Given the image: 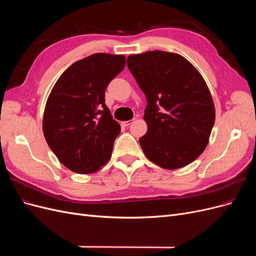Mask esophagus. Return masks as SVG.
<instances>
[{"instance_id":"esophagus-1","label":"esophagus","mask_w":256,"mask_h":256,"mask_svg":"<svg viewBox=\"0 0 256 256\" xmlns=\"http://www.w3.org/2000/svg\"><path fill=\"white\" fill-rule=\"evenodd\" d=\"M134 122V120H126V122H122V125L125 126V127H127V126H129V125H131V124H132Z\"/></svg>"}]
</instances>
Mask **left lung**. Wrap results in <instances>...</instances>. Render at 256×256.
I'll return each instance as SVG.
<instances>
[{"label":"left lung","mask_w":256,"mask_h":256,"mask_svg":"<svg viewBox=\"0 0 256 256\" xmlns=\"http://www.w3.org/2000/svg\"><path fill=\"white\" fill-rule=\"evenodd\" d=\"M127 64L147 100V132L140 138L145 156L166 170L190 164L205 150L216 118L202 74L180 54L166 51L131 54Z\"/></svg>","instance_id":"1"}]
</instances>
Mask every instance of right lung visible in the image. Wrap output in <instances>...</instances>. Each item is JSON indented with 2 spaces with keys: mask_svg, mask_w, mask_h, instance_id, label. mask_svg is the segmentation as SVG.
<instances>
[{
  "mask_svg": "<svg viewBox=\"0 0 256 256\" xmlns=\"http://www.w3.org/2000/svg\"><path fill=\"white\" fill-rule=\"evenodd\" d=\"M125 64V56L95 53L68 67L54 84L42 131L60 164L72 172L95 173L111 158L120 126L104 104V92Z\"/></svg>",
  "mask_w": 256,
  "mask_h": 256,
  "instance_id": "add662e5",
  "label": "right lung"
}]
</instances>
